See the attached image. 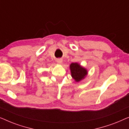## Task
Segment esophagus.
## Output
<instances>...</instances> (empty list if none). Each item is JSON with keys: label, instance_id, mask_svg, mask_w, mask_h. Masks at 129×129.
Instances as JSON below:
<instances>
[{"label": "esophagus", "instance_id": "34e87169", "mask_svg": "<svg viewBox=\"0 0 129 129\" xmlns=\"http://www.w3.org/2000/svg\"><path fill=\"white\" fill-rule=\"evenodd\" d=\"M56 62L58 63H61L62 62V60L60 59H58L56 60Z\"/></svg>", "mask_w": 129, "mask_h": 129}]
</instances>
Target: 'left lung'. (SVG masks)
Returning a JSON list of instances; mask_svg holds the SVG:
<instances>
[{"label": "left lung", "mask_w": 129, "mask_h": 129, "mask_svg": "<svg viewBox=\"0 0 129 129\" xmlns=\"http://www.w3.org/2000/svg\"><path fill=\"white\" fill-rule=\"evenodd\" d=\"M72 76L76 82L84 78L87 75V70L76 63H72L70 66Z\"/></svg>", "instance_id": "1"}]
</instances>
